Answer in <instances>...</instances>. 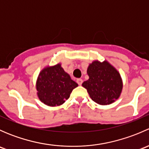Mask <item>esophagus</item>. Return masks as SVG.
<instances>
[{"label": "esophagus", "mask_w": 149, "mask_h": 149, "mask_svg": "<svg viewBox=\"0 0 149 149\" xmlns=\"http://www.w3.org/2000/svg\"><path fill=\"white\" fill-rule=\"evenodd\" d=\"M77 81V83H78V84H79V86L81 85L82 83H83V80H82V79H77V81Z\"/></svg>", "instance_id": "obj_1"}]
</instances>
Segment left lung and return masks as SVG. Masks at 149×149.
Wrapping results in <instances>:
<instances>
[{
    "label": "left lung",
    "mask_w": 149,
    "mask_h": 149,
    "mask_svg": "<svg viewBox=\"0 0 149 149\" xmlns=\"http://www.w3.org/2000/svg\"><path fill=\"white\" fill-rule=\"evenodd\" d=\"M89 79L82 86L86 88L91 100L101 105L112 104L118 100L123 89L119 72L107 61H95L87 68Z\"/></svg>",
    "instance_id": "left-lung-1"
}]
</instances>
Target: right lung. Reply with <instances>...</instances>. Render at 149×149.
<instances>
[{"label": "right lung", "instance_id": "1", "mask_svg": "<svg viewBox=\"0 0 149 149\" xmlns=\"http://www.w3.org/2000/svg\"><path fill=\"white\" fill-rule=\"evenodd\" d=\"M77 86L60 63L45 68L39 74L36 85L40 101L50 107L63 104Z\"/></svg>", "mask_w": 149, "mask_h": 149}]
</instances>
